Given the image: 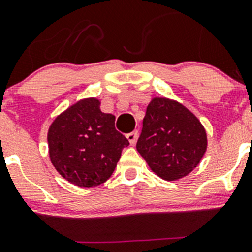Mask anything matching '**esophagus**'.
Wrapping results in <instances>:
<instances>
[{
    "label": "esophagus",
    "mask_w": 252,
    "mask_h": 252,
    "mask_svg": "<svg viewBox=\"0 0 252 252\" xmlns=\"http://www.w3.org/2000/svg\"><path fill=\"white\" fill-rule=\"evenodd\" d=\"M138 136H139L138 130H134V131H131V133L126 134V139H128L129 142H130V145L135 144L136 139H138Z\"/></svg>",
    "instance_id": "34e87169"
}]
</instances>
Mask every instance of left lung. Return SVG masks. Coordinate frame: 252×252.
<instances>
[{"label":"left lung","mask_w":252,"mask_h":252,"mask_svg":"<svg viewBox=\"0 0 252 252\" xmlns=\"http://www.w3.org/2000/svg\"><path fill=\"white\" fill-rule=\"evenodd\" d=\"M207 136L199 119L168 98H154L147 106L136 150L150 168L164 180L185 177L200 163Z\"/></svg>","instance_id":"1"}]
</instances>
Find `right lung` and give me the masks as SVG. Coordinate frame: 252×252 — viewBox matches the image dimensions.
<instances>
[{
    "instance_id": "1",
    "label": "right lung",
    "mask_w": 252,
    "mask_h": 252,
    "mask_svg": "<svg viewBox=\"0 0 252 252\" xmlns=\"http://www.w3.org/2000/svg\"><path fill=\"white\" fill-rule=\"evenodd\" d=\"M114 116L86 98L58 116L48 129L50 158L58 173L81 188L97 187L113 173L129 141L116 130Z\"/></svg>"
}]
</instances>
